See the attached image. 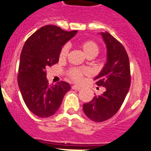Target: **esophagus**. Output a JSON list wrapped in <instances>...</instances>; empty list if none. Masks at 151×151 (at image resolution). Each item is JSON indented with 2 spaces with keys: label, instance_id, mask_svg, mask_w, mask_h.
Returning <instances> with one entry per match:
<instances>
[{
  "label": "esophagus",
  "instance_id": "esophagus-1",
  "mask_svg": "<svg viewBox=\"0 0 151 151\" xmlns=\"http://www.w3.org/2000/svg\"><path fill=\"white\" fill-rule=\"evenodd\" d=\"M72 88L73 89V90H81V87H80V86H76V85L72 86Z\"/></svg>",
  "mask_w": 151,
  "mask_h": 151
}]
</instances>
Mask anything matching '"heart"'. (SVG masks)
<instances>
[{
  "mask_svg": "<svg viewBox=\"0 0 151 151\" xmlns=\"http://www.w3.org/2000/svg\"><path fill=\"white\" fill-rule=\"evenodd\" d=\"M80 47L83 49V52L88 58H93L99 53V47L96 42L93 40H84L81 42ZM68 46L65 45L61 48L60 52V58L65 59L68 55ZM88 74V71L86 69H81V68H72L68 70V75L69 78L72 81L80 83L83 80V77L84 75Z\"/></svg>",
  "mask_w": 151,
  "mask_h": 151,
  "instance_id": "heart-1",
  "label": "heart"
}]
</instances>
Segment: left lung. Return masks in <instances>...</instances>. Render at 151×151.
<instances>
[{"label": "left lung", "instance_id": "left-lung-1", "mask_svg": "<svg viewBox=\"0 0 151 151\" xmlns=\"http://www.w3.org/2000/svg\"><path fill=\"white\" fill-rule=\"evenodd\" d=\"M107 47V62L97 76L96 85L106 88L101 96H95L83 104V111L93 122H101L116 114L123 104L130 87L129 60L125 47L109 32H101Z\"/></svg>", "mask_w": 151, "mask_h": 151}]
</instances>
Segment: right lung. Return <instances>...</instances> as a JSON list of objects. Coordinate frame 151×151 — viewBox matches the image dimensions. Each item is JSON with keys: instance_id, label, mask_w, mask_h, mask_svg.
Listing matches in <instances>:
<instances>
[{"instance_id": "add662e5", "label": "right lung", "mask_w": 151, "mask_h": 151, "mask_svg": "<svg viewBox=\"0 0 151 151\" xmlns=\"http://www.w3.org/2000/svg\"><path fill=\"white\" fill-rule=\"evenodd\" d=\"M48 25L41 27L26 41L20 55L18 84L30 111L40 118L55 114L64 96L71 90L68 83L49 85L46 68L58 63L62 47L76 34Z\"/></svg>"}]
</instances>
